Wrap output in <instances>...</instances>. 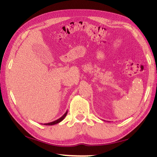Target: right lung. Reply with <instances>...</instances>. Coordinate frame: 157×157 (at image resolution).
I'll use <instances>...</instances> for the list:
<instances>
[{
    "mask_svg": "<svg viewBox=\"0 0 157 157\" xmlns=\"http://www.w3.org/2000/svg\"><path fill=\"white\" fill-rule=\"evenodd\" d=\"M67 113H68V111H66V112L63 114V115L61 117V118H59V119H57V120H56V121H52V122H51V123H44V125H53V124H57V123H60L61 121H62L63 119H64V118L66 117V116L67 115Z\"/></svg>",
    "mask_w": 157,
    "mask_h": 157,
    "instance_id": "obj_1",
    "label": "right lung"
}]
</instances>
